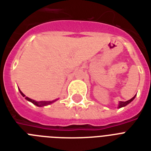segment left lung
<instances>
[{
  "label": "left lung",
  "mask_w": 151,
  "mask_h": 151,
  "mask_svg": "<svg viewBox=\"0 0 151 151\" xmlns=\"http://www.w3.org/2000/svg\"><path fill=\"white\" fill-rule=\"evenodd\" d=\"M136 96L134 97H132L131 99H129V100L128 101H125V102H124V101H120L119 102V105H118V108H121V107H123V106H125L126 105H128L129 103H130L132 102V101L134 99H135V97H136Z\"/></svg>",
  "instance_id": "obj_1"
}]
</instances>
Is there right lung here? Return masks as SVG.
Returning <instances> with one entry per match:
<instances>
[{
  "label": "right lung",
  "instance_id": "obj_1",
  "mask_svg": "<svg viewBox=\"0 0 151 151\" xmlns=\"http://www.w3.org/2000/svg\"><path fill=\"white\" fill-rule=\"evenodd\" d=\"M19 90L20 93H21V95H22V96L25 97V99H27V100L29 101V102H31L32 103H34V105L37 106H44L49 105V104L52 103L53 102H55V101H56V99H55V100L54 101H40V102H37V101H35L34 100V99H29V98H28V97H27L22 92H21V91H20V89Z\"/></svg>",
  "mask_w": 151,
  "mask_h": 151
}]
</instances>
